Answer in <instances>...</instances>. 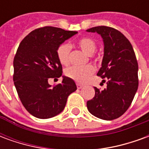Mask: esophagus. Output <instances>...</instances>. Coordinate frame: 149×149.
Returning a JSON list of instances; mask_svg holds the SVG:
<instances>
[{"instance_id": "1", "label": "esophagus", "mask_w": 149, "mask_h": 149, "mask_svg": "<svg viewBox=\"0 0 149 149\" xmlns=\"http://www.w3.org/2000/svg\"><path fill=\"white\" fill-rule=\"evenodd\" d=\"M77 87L78 89H81V88L83 87V84H79V83H77Z\"/></svg>"}]
</instances>
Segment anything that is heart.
Segmentation results:
<instances>
[{
  "instance_id": "obj_1",
  "label": "heart",
  "mask_w": 149,
  "mask_h": 149,
  "mask_svg": "<svg viewBox=\"0 0 149 149\" xmlns=\"http://www.w3.org/2000/svg\"><path fill=\"white\" fill-rule=\"evenodd\" d=\"M77 46L86 55L93 56L97 48V44L93 38L84 37L78 40ZM59 61L62 65H68L70 62V46L68 44H62L56 50ZM95 69L91 65L86 66H72L65 70L66 77L71 78L77 82L82 83L93 74Z\"/></svg>"
}]
</instances>
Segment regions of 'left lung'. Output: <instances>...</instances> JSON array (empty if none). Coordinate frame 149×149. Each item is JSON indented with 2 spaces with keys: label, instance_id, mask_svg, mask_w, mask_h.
Wrapping results in <instances>:
<instances>
[{
  "label": "left lung",
  "instance_id": "1",
  "mask_svg": "<svg viewBox=\"0 0 149 149\" xmlns=\"http://www.w3.org/2000/svg\"><path fill=\"white\" fill-rule=\"evenodd\" d=\"M87 32L97 33L103 38L104 57L97 76L106 81L104 90L94 87L95 96L87 101L91 114L112 120L125 113L138 88V63L134 50L124 34L108 26H97Z\"/></svg>",
  "mask_w": 149,
  "mask_h": 149
}]
</instances>
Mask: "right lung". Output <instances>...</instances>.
<instances>
[{
  "mask_svg": "<svg viewBox=\"0 0 149 149\" xmlns=\"http://www.w3.org/2000/svg\"><path fill=\"white\" fill-rule=\"evenodd\" d=\"M77 33L45 26L32 31L19 45L13 60L14 85L23 106L37 118L58 115L65 109L68 96L77 90L74 81L67 77L53 87L48 82L49 78L62 76L56 50Z\"/></svg>",
  "mask_w": 149,
  "mask_h": 149,
  "instance_id": "right-lung-1",
  "label": "right lung"
}]
</instances>
